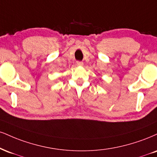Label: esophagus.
Masks as SVG:
<instances>
[{"instance_id": "1", "label": "esophagus", "mask_w": 157, "mask_h": 157, "mask_svg": "<svg viewBox=\"0 0 157 157\" xmlns=\"http://www.w3.org/2000/svg\"><path fill=\"white\" fill-rule=\"evenodd\" d=\"M77 66H79V67H82V66H83V62L77 61Z\"/></svg>"}]
</instances>
